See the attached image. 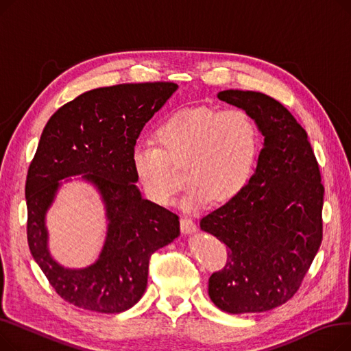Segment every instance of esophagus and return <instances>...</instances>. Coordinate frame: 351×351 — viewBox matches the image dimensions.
Listing matches in <instances>:
<instances>
[{"instance_id": "obj_1", "label": "esophagus", "mask_w": 351, "mask_h": 351, "mask_svg": "<svg viewBox=\"0 0 351 351\" xmlns=\"http://www.w3.org/2000/svg\"><path fill=\"white\" fill-rule=\"evenodd\" d=\"M180 229L183 234H193L196 232V225L193 223V220L189 217H183L180 220Z\"/></svg>"}]
</instances>
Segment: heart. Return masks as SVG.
Wrapping results in <instances>:
<instances>
[{"label": "heart", "mask_w": 351, "mask_h": 351, "mask_svg": "<svg viewBox=\"0 0 351 351\" xmlns=\"http://www.w3.org/2000/svg\"><path fill=\"white\" fill-rule=\"evenodd\" d=\"M155 136L159 146L141 142L132 151L141 186L154 204L169 205L180 188L171 163H185L188 185L182 205L191 210L241 193L254 173L262 146L259 126L239 108L178 110L159 123Z\"/></svg>", "instance_id": "1"}]
</instances>
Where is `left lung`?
Returning a JSON list of instances; mask_svg holds the SVG:
<instances>
[{
    "mask_svg": "<svg viewBox=\"0 0 351 351\" xmlns=\"http://www.w3.org/2000/svg\"><path fill=\"white\" fill-rule=\"evenodd\" d=\"M217 98L253 117L263 147L246 188L200 219L229 247L209 298L230 315L267 311L293 298L319 252L324 188L306 131L280 102L241 89Z\"/></svg>",
    "mask_w": 351,
    "mask_h": 351,
    "instance_id": "1",
    "label": "left lung"
}]
</instances>
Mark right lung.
Masks as SVG:
<instances>
[{
    "label": "right lung",
    "instance_id": "right-lung-1",
    "mask_svg": "<svg viewBox=\"0 0 351 351\" xmlns=\"http://www.w3.org/2000/svg\"><path fill=\"white\" fill-rule=\"evenodd\" d=\"M178 88L146 82L92 89L60 108L44 128L25 183L28 246L55 291L73 306L106 315L131 308L146 290L151 254L180 234L179 217L142 196L132 166L145 123ZM72 177L99 192L107 219L97 261L80 269L54 261L46 228L62 180Z\"/></svg>",
    "mask_w": 351,
    "mask_h": 351
}]
</instances>
